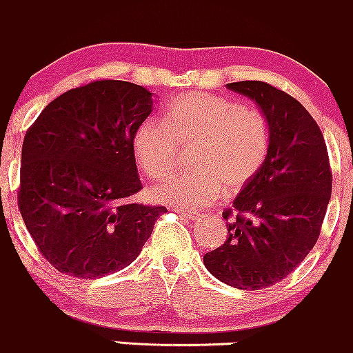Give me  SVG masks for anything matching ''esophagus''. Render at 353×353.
<instances>
[{"label": "esophagus", "instance_id": "obj_1", "mask_svg": "<svg viewBox=\"0 0 353 353\" xmlns=\"http://www.w3.org/2000/svg\"><path fill=\"white\" fill-rule=\"evenodd\" d=\"M178 212V210H176ZM181 213V212H180ZM183 216L187 220H198V219H201V213H195V212H185L183 213Z\"/></svg>", "mask_w": 353, "mask_h": 353}]
</instances>
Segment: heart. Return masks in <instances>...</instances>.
<instances>
[{"label":"heart","mask_w":353,"mask_h":353,"mask_svg":"<svg viewBox=\"0 0 353 353\" xmlns=\"http://www.w3.org/2000/svg\"><path fill=\"white\" fill-rule=\"evenodd\" d=\"M195 143L196 172L172 176L153 188L161 203L200 208L223 195H235L259 175L270 150V126L256 110L232 98L203 91L176 97L163 121L146 118L132 134V152L148 178H165L175 168L180 148Z\"/></svg>","instance_id":"b5f03b06"}]
</instances>
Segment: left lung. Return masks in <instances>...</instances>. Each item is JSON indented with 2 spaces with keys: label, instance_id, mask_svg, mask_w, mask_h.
Returning a JSON list of instances; mask_svg holds the SVG:
<instances>
[{
  "label": "left lung",
  "instance_id": "8db88e82",
  "mask_svg": "<svg viewBox=\"0 0 353 353\" xmlns=\"http://www.w3.org/2000/svg\"><path fill=\"white\" fill-rule=\"evenodd\" d=\"M250 98L270 126L262 170L223 212L225 243L205 253L207 270L240 290L279 283L303 262L320 235L332 193L327 145L312 114L263 81L228 83Z\"/></svg>",
  "mask_w": 353,
  "mask_h": 353
}]
</instances>
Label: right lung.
<instances>
[{"label": "right lung", "instance_id": "1", "mask_svg": "<svg viewBox=\"0 0 353 353\" xmlns=\"http://www.w3.org/2000/svg\"><path fill=\"white\" fill-rule=\"evenodd\" d=\"M153 93L101 80L59 94L26 132L18 207L58 272L94 280L140 255L165 207L134 203L141 181L132 134Z\"/></svg>", "mask_w": 353, "mask_h": 353}]
</instances>
